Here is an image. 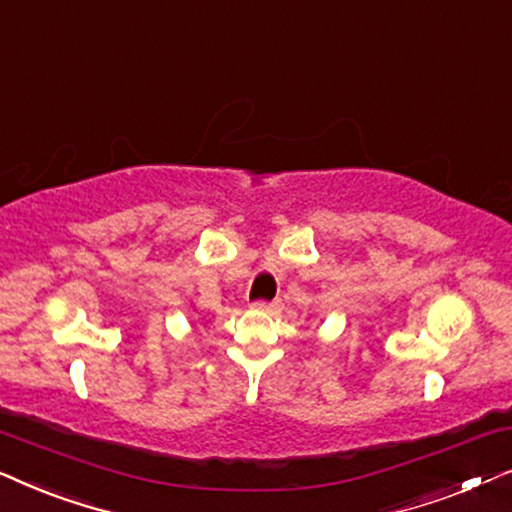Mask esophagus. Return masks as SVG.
Wrapping results in <instances>:
<instances>
[{
    "label": "esophagus",
    "instance_id": "obj_1",
    "mask_svg": "<svg viewBox=\"0 0 512 512\" xmlns=\"http://www.w3.org/2000/svg\"><path fill=\"white\" fill-rule=\"evenodd\" d=\"M256 310H265V312H275L282 307V300H256L254 303Z\"/></svg>",
    "mask_w": 512,
    "mask_h": 512
}]
</instances>
